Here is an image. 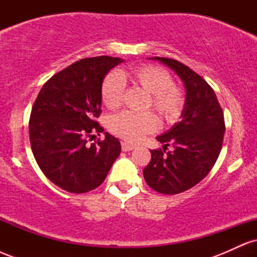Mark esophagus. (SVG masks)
Returning <instances> with one entry per match:
<instances>
[{
	"instance_id": "1",
	"label": "esophagus",
	"mask_w": 257,
	"mask_h": 257,
	"mask_svg": "<svg viewBox=\"0 0 257 257\" xmlns=\"http://www.w3.org/2000/svg\"><path fill=\"white\" fill-rule=\"evenodd\" d=\"M135 146L131 145V144H126V143H122V151H132V150H134Z\"/></svg>"
}]
</instances>
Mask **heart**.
<instances>
[{
    "label": "heart",
    "mask_w": 257,
    "mask_h": 257,
    "mask_svg": "<svg viewBox=\"0 0 257 257\" xmlns=\"http://www.w3.org/2000/svg\"><path fill=\"white\" fill-rule=\"evenodd\" d=\"M125 81L132 82L150 94L147 107L152 106L166 122L173 123L179 118L185 105L184 93L173 85V77L167 70L155 65H144L132 71L108 73L100 88V96L105 107L108 110L119 107ZM157 124V118L152 112L135 113L125 111L111 117L108 128L117 137L135 143L145 134L156 131Z\"/></svg>",
    "instance_id": "obj_1"
}]
</instances>
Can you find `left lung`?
<instances>
[{
  "instance_id": "1",
  "label": "left lung",
  "mask_w": 257,
  "mask_h": 257,
  "mask_svg": "<svg viewBox=\"0 0 257 257\" xmlns=\"http://www.w3.org/2000/svg\"><path fill=\"white\" fill-rule=\"evenodd\" d=\"M153 60L172 69L186 89L181 120L157 137L163 150H152L151 162L143 170L152 190L176 194L190 190L208 175L219 157L225 118L213 88L188 66L169 58ZM172 145L173 150L167 152Z\"/></svg>"
}]
</instances>
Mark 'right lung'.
Segmentation results:
<instances>
[{
  "label": "right lung",
  "instance_id": "obj_1",
  "mask_svg": "<svg viewBox=\"0 0 257 257\" xmlns=\"http://www.w3.org/2000/svg\"><path fill=\"white\" fill-rule=\"evenodd\" d=\"M123 59L104 57L76 61L43 84L31 110L29 134L38 167L53 184L71 193L99 187L120 153L118 139L88 145L87 138L104 132L100 88Z\"/></svg>",
  "mask_w": 257,
  "mask_h": 257
}]
</instances>
